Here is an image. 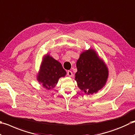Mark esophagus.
<instances>
[{"mask_svg": "<svg viewBox=\"0 0 135 135\" xmlns=\"http://www.w3.org/2000/svg\"><path fill=\"white\" fill-rule=\"evenodd\" d=\"M67 74H68V75L69 76V77H71V76H73V73L71 72L70 70H68V72H67Z\"/></svg>", "mask_w": 135, "mask_h": 135, "instance_id": "34e87169", "label": "esophagus"}]
</instances>
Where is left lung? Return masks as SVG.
<instances>
[{"label": "left lung", "mask_w": 135, "mask_h": 135, "mask_svg": "<svg viewBox=\"0 0 135 135\" xmlns=\"http://www.w3.org/2000/svg\"><path fill=\"white\" fill-rule=\"evenodd\" d=\"M78 71L75 80L81 90L87 94H93L105 86L108 70L94 50L82 52L76 63Z\"/></svg>", "instance_id": "1"}]
</instances>
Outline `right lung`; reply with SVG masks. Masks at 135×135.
<instances>
[{
  "label": "right lung",
  "mask_w": 135,
  "mask_h": 135,
  "mask_svg": "<svg viewBox=\"0 0 135 135\" xmlns=\"http://www.w3.org/2000/svg\"><path fill=\"white\" fill-rule=\"evenodd\" d=\"M66 74L61 64L47 55L42 60L37 80L46 89L50 90L55 87L59 79Z\"/></svg>",
  "instance_id": "add662e5"
}]
</instances>
